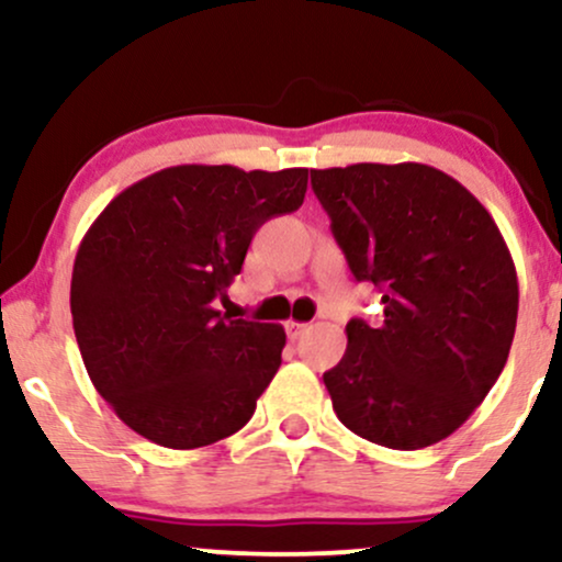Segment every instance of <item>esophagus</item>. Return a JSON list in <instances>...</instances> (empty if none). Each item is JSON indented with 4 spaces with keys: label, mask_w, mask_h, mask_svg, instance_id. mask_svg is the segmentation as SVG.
<instances>
[{
    "label": "esophagus",
    "mask_w": 562,
    "mask_h": 562,
    "mask_svg": "<svg viewBox=\"0 0 562 562\" xmlns=\"http://www.w3.org/2000/svg\"><path fill=\"white\" fill-rule=\"evenodd\" d=\"M285 330H288L290 338L295 340V338H301V335L308 330V325H306V322H293V319H290L288 325H285Z\"/></svg>",
    "instance_id": "34e87169"
}]
</instances>
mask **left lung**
I'll list each match as a JSON object with an SVG mask.
<instances>
[{"instance_id": "obj_1", "label": "left lung", "mask_w": 562, "mask_h": 562, "mask_svg": "<svg viewBox=\"0 0 562 562\" xmlns=\"http://www.w3.org/2000/svg\"><path fill=\"white\" fill-rule=\"evenodd\" d=\"M314 195L359 282L383 290V325H346L325 372L338 420L389 449H423L460 428L505 370L518 274L492 214L425 164L314 169Z\"/></svg>"}]
</instances>
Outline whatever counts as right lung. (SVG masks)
Here are the masks:
<instances>
[{"label":"right lung","mask_w":562,"mask_h":562,"mask_svg":"<svg viewBox=\"0 0 562 562\" xmlns=\"http://www.w3.org/2000/svg\"><path fill=\"white\" fill-rule=\"evenodd\" d=\"M308 169L184 164L119 192L87 229L70 314L97 393L147 441L198 449L254 417L285 330L216 308L267 218L303 203Z\"/></svg>","instance_id":"right-lung-1"}]
</instances>
